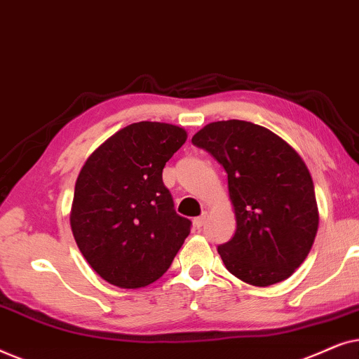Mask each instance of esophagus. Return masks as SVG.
I'll return each mask as SVG.
<instances>
[{
	"mask_svg": "<svg viewBox=\"0 0 359 359\" xmlns=\"http://www.w3.org/2000/svg\"><path fill=\"white\" fill-rule=\"evenodd\" d=\"M205 217H208V215H205V212L201 214L199 217H196V219H194V227H196V229L203 227V225L205 224Z\"/></svg>",
	"mask_w": 359,
	"mask_h": 359,
	"instance_id": "obj_1",
	"label": "esophagus"
}]
</instances>
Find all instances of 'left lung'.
I'll return each instance as SVG.
<instances>
[{
	"label": "left lung",
	"instance_id": "1",
	"mask_svg": "<svg viewBox=\"0 0 359 359\" xmlns=\"http://www.w3.org/2000/svg\"><path fill=\"white\" fill-rule=\"evenodd\" d=\"M193 145L224 166L237 230L217 252L233 276L253 286L287 279L311 252L318 227L306 163L281 137L247 121H219Z\"/></svg>",
	"mask_w": 359,
	"mask_h": 359
}]
</instances>
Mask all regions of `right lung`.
I'll return each mask as SVG.
<instances>
[{
  "label": "right lung",
  "instance_id": "right-lung-1",
  "mask_svg": "<svg viewBox=\"0 0 359 359\" xmlns=\"http://www.w3.org/2000/svg\"><path fill=\"white\" fill-rule=\"evenodd\" d=\"M186 137L178 126L135 122L107 139L78 175L72 232L107 283L124 289L155 283L189 235L191 220L176 214L161 178Z\"/></svg>",
  "mask_w": 359,
  "mask_h": 359
}]
</instances>
